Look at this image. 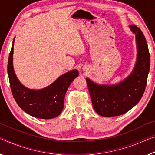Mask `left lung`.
Instances as JSON below:
<instances>
[{"instance_id": "1", "label": "left lung", "mask_w": 155, "mask_h": 155, "mask_svg": "<svg viewBox=\"0 0 155 155\" xmlns=\"http://www.w3.org/2000/svg\"><path fill=\"white\" fill-rule=\"evenodd\" d=\"M136 35L137 59L133 72L116 85H100L86 78L93 107L103 117L119 116L131 110L143 97L150 67L148 44L141 29L130 26Z\"/></svg>"}]
</instances>
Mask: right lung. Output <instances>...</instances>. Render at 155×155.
I'll list each match as a JSON object with an SVG mask.
<instances>
[{"label":"right lung","instance_id":"add662e5","mask_svg":"<svg viewBox=\"0 0 155 155\" xmlns=\"http://www.w3.org/2000/svg\"><path fill=\"white\" fill-rule=\"evenodd\" d=\"M14 39L9 55L7 73L12 93L17 104L25 112L38 119H49L59 115L64 107V99L68 88L78 76L77 70L65 74L50 86L39 90L24 87L17 78L13 68Z\"/></svg>","mask_w":155,"mask_h":155}]
</instances>
